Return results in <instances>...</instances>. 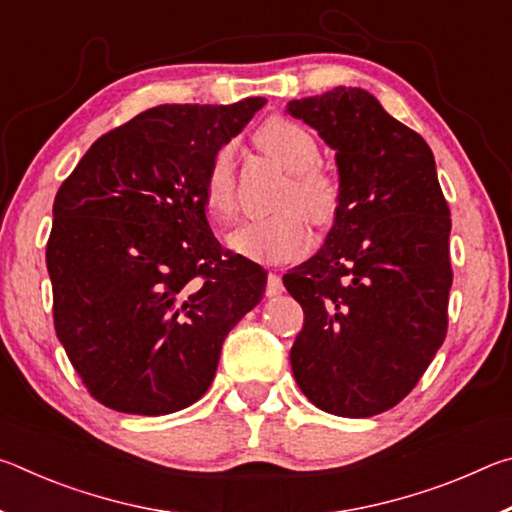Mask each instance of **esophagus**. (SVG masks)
<instances>
[{
  "mask_svg": "<svg viewBox=\"0 0 512 512\" xmlns=\"http://www.w3.org/2000/svg\"><path fill=\"white\" fill-rule=\"evenodd\" d=\"M284 291V284H282V277L277 273H268V282H266V296L268 298H275L280 296Z\"/></svg>",
  "mask_w": 512,
  "mask_h": 512,
  "instance_id": "esophagus-1",
  "label": "esophagus"
}]
</instances>
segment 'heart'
I'll return each mask as SVG.
<instances>
[{"label":"heart","instance_id":"obj_1","mask_svg":"<svg viewBox=\"0 0 512 512\" xmlns=\"http://www.w3.org/2000/svg\"><path fill=\"white\" fill-rule=\"evenodd\" d=\"M255 142L268 158L289 171L277 207L280 212L239 223L228 235L235 253L255 262H289L309 250L311 232L304 215L316 225H329L341 207V189L332 173L318 167L320 149L305 126L287 117H271L257 128ZM237 164L235 149L223 144L216 149L203 178V201L214 216H230L235 210ZM302 211L306 213L301 214Z\"/></svg>","mask_w":512,"mask_h":512}]
</instances>
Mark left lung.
<instances>
[{
    "mask_svg": "<svg viewBox=\"0 0 512 512\" xmlns=\"http://www.w3.org/2000/svg\"><path fill=\"white\" fill-rule=\"evenodd\" d=\"M336 151L325 246L282 277L305 311L291 368L311 404L370 418L400 404L447 336L449 205L422 135L361 88L289 101Z\"/></svg>",
    "mask_w": 512,
    "mask_h": 512,
    "instance_id": "1",
    "label": "left lung"
}]
</instances>
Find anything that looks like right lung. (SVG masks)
I'll use <instances>...</instances> for the list:
<instances>
[{
	"mask_svg": "<svg viewBox=\"0 0 512 512\" xmlns=\"http://www.w3.org/2000/svg\"><path fill=\"white\" fill-rule=\"evenodd\" d=\"M264 103L140 112L60 185L47 241L54 327L108 409L167 415L201 400L225 336L262 300L266 271L216 241L203 178Z\"/></svg>",
	"mask_w": 512,
	"mask_h": 512,
	"instance_id": "obj_1",
	"label": "right lung"
}]
</instances>
